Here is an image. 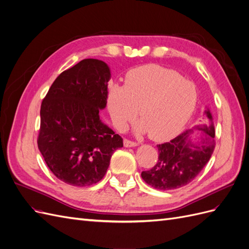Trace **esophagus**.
<instances>
[{"mask_svg": "<svg viewBox=\"0 0 249 249\" xmlns=\"http://www.w3.org/2000/svg\"><path fill=\"white\" fill-rule=\"evenodd\" d=\"M138 146V143L135 142L129 141V140H124V147L126 148H131V147H136Z\"/></svg>", "mask_w": 249, "mask_h": 249, "instance_id": "34e87169", "label": "esophagus"}]
</instances>
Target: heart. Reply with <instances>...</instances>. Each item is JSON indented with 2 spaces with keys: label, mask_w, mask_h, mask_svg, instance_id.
I'll return each instance as SVG.
<instances>
[{
  "label": "heart",
  "mask_w": 249,
  "mask_h": 249,
  "mask_svg": "<svg viewBox=\"0 0 249 249\" xmlns=\"http://www.w3.org/2000/svg\"><path fill=\"white\" fill-rule=\"evenodd\" d=\"M107 99L110 118L120 129H124L139 108L141 120L134 131L165 141L177 135L189 121L197 92L178 72L151 64L128 71L126 85L110 84Z\"/></svg>",
  "instance_id": "obj_1"
}]
</instances>
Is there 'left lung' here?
Here are the masks:
<instances>
[{"label": "left lung", "instance_id": "obj_1", "mask_svg": "<svg viewBox=\"0 0 249 249\" xmlns=\"http://www.w3.org/2000/svg\"><path fill=\"white\" fill-rule=\"evenodd\" d=\"M209 125L194 129L201 133L193 138V129L184 131L170 142L157 145L158 161L149 171L142 173L148 185L159 190L180 188L194 180L209 161L215 148V128L210 110H205Z\"/></svg>", "mask_w": 249, "mask_h": 249}]
</instances>
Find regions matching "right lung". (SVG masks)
Returning a JSON list of instances; mask_svg holds the SVG:
<instances>
[{
    "mask_svg": "<svg viewBox=\"0 0 249 249\" xmlns=\"http://www.w3.org/2000/svg\"><path fill=\"white\" fill-rule=\"evenodd\" d=\"M110 70L107 63L85 59L55 78L41 103L38 149L59 180L90 186L106 175L123 139L104 124Z\"/></svg>",
    "mask_w": 249,
    "mask_h": 249,
    "instance_id": "right-lung-1",
    "label": "right lung"
}]
</instances>
